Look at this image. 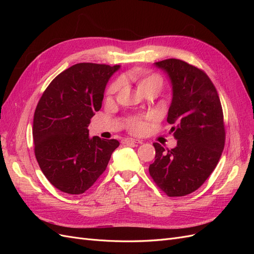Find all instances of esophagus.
<instances>
[{
  "label": "esophagus",
  "mask_w": 254,
  "mask_h": 254,
  "mask_svg": "<svg viewBox=\"0 0 254 254\" xmlns=\"http://www.w3.org/2000/svg\"><path fill=\"white\" fill-rule=\"evenodd\" d=\"M123 144H142L141 140H136V139H132V137H127V139L123 140Z\"/></svg>",
  "instance_id": "34e87169"
}]
</instances>
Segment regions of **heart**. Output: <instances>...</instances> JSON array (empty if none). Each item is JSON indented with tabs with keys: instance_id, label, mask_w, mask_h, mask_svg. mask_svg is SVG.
<instances>
[{
	"instance_id": "obj_1",
	"label": "heart",
	"mask_w": 254,
	"mask_h": 254,
	"mask_svg": "<svg viewBox=\"0 0 254 254\" xmlns=\"http://www.w3.org/2000/svg\"><path fill=\"white\" fill-rule=\"evenodd\" d=\"M131 77L137 82V86L139 89L145 93V92L150 91V90H156L160 91L161 88L163 86V78L162 76L157 74V73H150L147 71H136L134 72ZM122 79L118 78L113 80L110 84L108 89H107V97L112 98L115 94L118 93L122 87ZM149 117H130L127 119L126 125L130 132L132 133H140L143 131L144 126H145V120H148Z\"/></svg>"
}]
</instances>
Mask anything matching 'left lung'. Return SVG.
<instances>
[{
  "mask_svg": "<svg viewBox=\"0 0 254 254\" xmlns=\"http://www.w3.org/2000/svg\"><path fill=\"white\" fill-rule=\"evenodd\" d=\"M156 65L173 84L167 123L178 141L173 149L153 143L149 175L167 196L181 197L200 188L216 167L226 141L224 113L216 88L201 68L175 58Z\"/></svg>",
  "mask_w": 254,
  "mask_h": 254,
  "instance_id": "1",
  "label": "left lung"
}]
</instances>
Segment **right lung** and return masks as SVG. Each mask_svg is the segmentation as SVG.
Here are the masks:
<instances>
[{"instance_id": "add662e5", "label": "right lung", "mask_w": 254, "mask_h": 254, "mask_svg": "<svg viewBox=\"0 0 254 254\" xmlns=\"http://www.w3.org/2000/svg\"><path fill=\"white\" fill-rule=\"evenodd\" d=\"M120 65L74 64L45 89L34 114L35 156L47 179L59 190L79 195L109 163L119 141L89 137L91 119L102 108L104 91Z\"/></svg>"}]
</instances>
